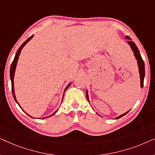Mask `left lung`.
Instances as JSON below:
<instances>
[{"label":"left lung","instance_id":"1","mask_svg":"<svg viewBox=\"0 0 155 155\" xmlns=\"http://www.w3.org/2000/svg\"><path fill=\"white\" fill-rule=\"evenodd\" d=\"M125 39H128V41H127V43H128V45L130 46L131 50H132L133 51V54H134L135 58L137 60V66H138V71H139V74H140V87H141V88H143V87L144 78H145V63H144V61L143 60V58H142L141 55H140V54L138 48H137V46L135 45V44L134 43V42L131 41V39L128 37V36H126V37H125ZM86 97H87V100L89 101V103H90L87 90H86ZM130 110H129V111H128L127 112H126V113H124V114H121V115L118 116V117L115 118L114 119H118V118H121L122 116H124L126 115V114H128V112L130 111ZM98 115H99V114H98Z\"/></svg>","mask_w":155,"mask_h":155}]
</instances>
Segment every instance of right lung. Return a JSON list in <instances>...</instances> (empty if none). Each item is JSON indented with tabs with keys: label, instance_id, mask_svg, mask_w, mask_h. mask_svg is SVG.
<instances>
[{
	"label": "right lung",
	"instance_id": "add662e5",
	"mask_svg": "<svg viewBox=\"0 0 155 155\" xmlns=\"http://www.w3.org/2000/svg\"><path fill=\"white\" fill-rule=\"evenodd\" d=\"M33 37H34V35H32L31 36V37H30L27 40H26V41H25L24 43H23L22 45L20 46V47L19 48V49L18 50V51H17V53H16V54H15V58H14V60H13V61H12V64H11V66H10V80H11V83H12V95H13V97H14V99H15V101H16V103L18 104L19 105V107H20L21 109H22V110L23 111L25 112V113H26L27 115H28L29 116H30V117H31V118H33L32 116H31L30 115H29L27 113L26 111H25L24 110L22 109V108L21 107V106L20 105V104H19V102L18 101V100H17V99H16V97H15V89H14V77H15V70H16V66H17V64H18V59H19V56H20V53H21V51L22 50V48H23V47H24V46L26 45L27 44V42H29V41H30V40L32 39L33 38ZM71 83L72 82H71V83H69L67 85V87H65V90H64V92H63V97H62V101H63V96H64V93H65V90H67L68 88V87L71 85ZM58 110H57V111H56L55 112H54V113H53L51 115H50V116H46V117H44V118H48V117H50V116H53V115H54L56 113L57 111H58Z\"/></svg>",
	"mask_w": 155,
	"mask_h": 155
}]
</instances>
